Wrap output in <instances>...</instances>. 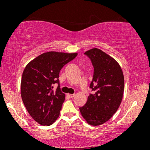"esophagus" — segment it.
I'll use <instances>...</instances> for the list:
<instances>
[{
    "label": "esophagus",
    "instance_id": "esophagus-1",
    "mask_svg": "<svg viewBox=\"0 0 150 150\" xmlns=\"http://www.w3.org/2000/svg\"><path fill=\"white\" fill-rule=\"evenodd\" d=\"M67 96H69V98H74L75 96V94H67Z\"/></svg>",
    "mask_w": 150,
    "mask_h": 150
}]
</instances>
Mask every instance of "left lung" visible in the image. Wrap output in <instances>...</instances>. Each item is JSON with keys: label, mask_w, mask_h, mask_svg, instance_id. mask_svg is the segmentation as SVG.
Here are the masks:
<instances>
[{"label": "left lung", "mask_w": 150, "mask_h": 150, "mask_svg": "<svg viewBox=\"0 0 150 150\" xmlns=\"http://www.w3.org/2000/svg\"><path fill=\"white\" fill-rule=\"evenodd\" d=\"M93 66V76L89 94L85 106L80 107L83 118L91 126L107 122L115 113L122 102L124 90V77L119 63L98 48L85 52Z\"/></svg>", "instance_id": "obj_1"}]
</instances>
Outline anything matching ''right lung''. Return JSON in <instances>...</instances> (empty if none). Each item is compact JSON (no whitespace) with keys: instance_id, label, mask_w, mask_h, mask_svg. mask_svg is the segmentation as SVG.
I'll use <instances>...</instances> for the list:
<instances>
[{"instance_id":"right-lung-1","label":"right lung","mask_w":150,"mask_h":150,"mask_svg":"<svg viewBox=\"0 0 150 150\" xmlns=\"http://www.w3.org/2000/svg\"><path fill=\"white\" fill-rule=\"evenodd\" d=\"M77 54L54 51L45 52L24 68L20 85L22 99L28 113L38 124L50 126L59 117L65 98L59 86V72ZM55 83L59 85L54 91L52 85Z\"/></svg>"}]
</instances>
